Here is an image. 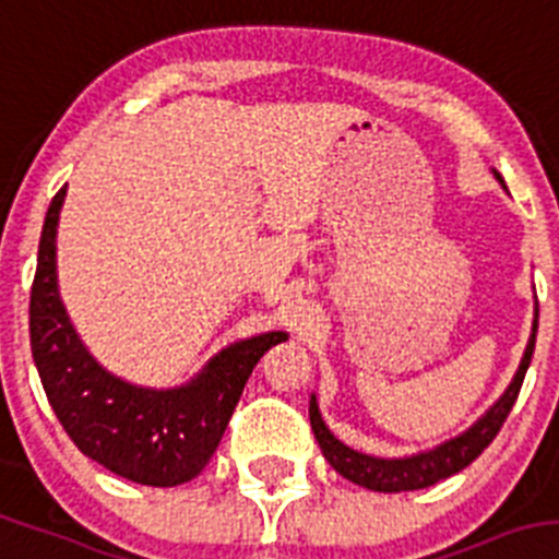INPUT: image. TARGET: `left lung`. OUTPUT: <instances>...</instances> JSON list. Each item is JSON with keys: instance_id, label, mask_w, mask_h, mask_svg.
<instances>
[{"instance_id": "8db88e82", "label": "left lung", "mask_w": 559, "mask_h": 559, "mask_svg": "<svg viewBox=\"0 0 559 559\" xmlns=\"http://www.w3.org/2000/svg\"><path fill=\"white\" fill-rule=\"evenodd\" d=\"M496 179L501 182L499 171H493ZM535 335H537V310L535 321H532V335L526 343V352L521 357V366L515 371L513 382L507 385V391L501 393L499 402L479 418L474 427L465 429L457 438L440 443V447L429 449V452H418L413 457H371V454H362L349 449L346 443L335 438V435L326 429L324 418L319 413V402H316V393L310 396V424H313V435L319 440L321 452L330 460L332 468L346 477L349 483L362 485L368 490H380V493H402V490H421L429 485L440 483V479L452 477L457 471H463L465 465H471L485 449L490 447V440L499 435L501 424L507 421L510 409H513L515 399H519L521 385H524V373L530 368L532 352H535Z\"/></svg>"}]
</instances>
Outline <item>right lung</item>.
Returning a JSON list of instances; mask_svg holds the SVG:
<instances>
[{
	"mask_svg": "<svg viewBox=\"0 0 559 559\" xmlns=\"http://www.w3.org/2000/svg\"><path fill=\"white\" fill-rule=\"evenodd\" d=\"M63 199L60 188L46 210L29 294V343L46 399L74 447L112 474L152 488L191 483L216 452L252 368L288 335L233 343L188 385L168 391L112 377L82 346L60 301L55 238Z\"/></svg>",
	"mask_w": 559,
	"mask_h": 559,
	"instance_id": "right-lung-1",
	"label": "right lung"
}]
</instances>
